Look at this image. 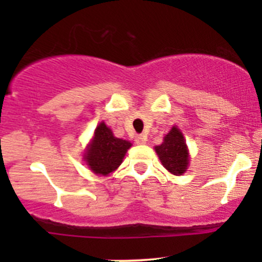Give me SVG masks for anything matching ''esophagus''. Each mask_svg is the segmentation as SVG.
I'll use <instances>...</instances> for the list:
<instances>
[{
  "mask_svg": "<svg viewBox=\"0 0 262 262\" xmlns=\"http://www.w3.org/2000/svg\"><path fill=\"white\" fill-rule=\"evenodd\" d=\"M135 141H137V144H145L146 141H148V138H146V135L139 134L135 138Z\"/></svg>",
  "mask_w": 262,
  "mask_h": 262,
  "instance_id": "esophagus-1",
  "label": "esophagus"
}]
</instances>
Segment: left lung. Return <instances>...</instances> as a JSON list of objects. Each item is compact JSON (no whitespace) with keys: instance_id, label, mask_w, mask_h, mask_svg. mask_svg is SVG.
Segmentation results:
<instances>
[{"instance_id":"obj_1","label":"left lung","mask_w":262,"mask_h":262,"mask_svg":"<svg viewBox=\"0 0 262 262\" xmlns=\"http://www.w3.org/2000/svg\"><path fill=\"white\" fill-rule=\"evenodd\" d=\"M161 164L173 175H182L188 166V150L183 135L177 127H172L161 145L155 146Z\"/></svg>"}]
</instances>
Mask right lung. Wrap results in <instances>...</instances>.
Masks as SVG:
<instances>
[{
    "mask_svg": "<svg viewBox=\"0 0 262 262\" xmlns=\"http://www.w3.org/2000/svg\"><path fill=\"white\" fill-rule=\"evenodd\" d=\"M130 146L129 141L114 137L112 130L102 122L96 128L85 160L95 173L108 175L122 164L123 158Z\"/></svg>",
    "mask_w": 262,
    "mask_h": 262,
    "instance_id": "1",
    "label": "right lung"
}]
</instances>
